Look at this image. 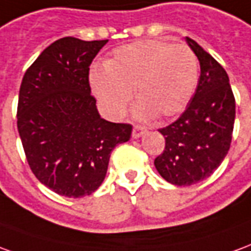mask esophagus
<instances>
[{
    "label": "esophagus",
    "mask_w": 251,
    "mask_h": 251,
    "mask_svg": "<svg viewBox=\"0 0 251 251\" xmlns=\"http://www.w3.org/2000/svg\"><path fill=\"white\" fill-rule=\"evenodd\" d=\"M145 132H146V128L139 127V126H135L134 129H132V138H134V139H138V138H140V136L145 134Z\"/></svg>",
    "instance_id": "esophagus-1"
}]
</instances>
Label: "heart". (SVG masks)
<instances>
[{
	"label": "heart",
	"instance_id": "heart-1",
	"mask_svg": "<svg viewBox=\"0 0 251 251\" xmlns=\"http://www.w3.org/2000/svg\"><path fill=\"white\" fill-rule=\"evenodd\" d=\"M197 81V59L192 50L161 40L123 46L106 60L105 69L90 72L94 96L112 117L124 113L132 90L139 101L135 106L139 119L177 116L192 100Z\"/></svg>",
	"mask_w": 251,
	"mask_h": 251
}]
</instances>
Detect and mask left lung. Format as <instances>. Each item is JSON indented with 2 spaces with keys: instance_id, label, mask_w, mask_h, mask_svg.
Here are the masks:
<instances>
[{
  "instance_id": "left-lung-1",
  "label": "left lung",
  "mask_w": 251,
  "mask_h": 251,
  "mask_svg": "<svg viewBox=\"0 0 251 251\" xmlns=\"http://www.w3.org/2000/svg\"><path fill=\"white\" fill-rule=\"evenodd\" d=\"M200 63V78L185 112L159 132L165 150L154 161L161 177L189 186L214 173L230 149L235 99L226 70L201 46L185 37Z\"/></svg>"
}]
</instances>
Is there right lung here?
Instances as JSON below:
<instances>
[{"instance_id": "1", "label": "right lung", "mask_w": 251, "mask_h": 251, "mask_svg": "<svg viewBox=\"0 0 251 251\" xmlns=\"http://www.w3.org/2000/svg\"><path fill=\"white\" fill-rule=\"evenodd\" d=\"M106 42L62 37L21 82L17 128L26 161L36 178L62 196L97 191L112 150L131 138L132 127L102 119L90 94L89 66Z\"/></svg>"}]
</instances>
